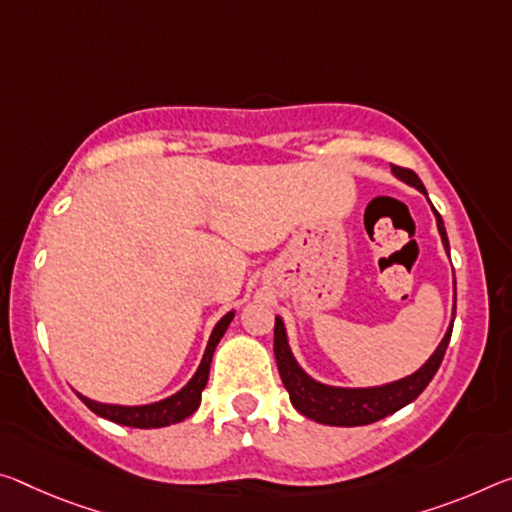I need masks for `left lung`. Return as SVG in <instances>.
I'll list each match as a JSON object with an SVG mask.
<instances>
[{
    "label": "left lung",
    "mask_w": 512,
    "mask_h": 512,
    "mask_svg": "<svg viewBox=\"0 0 512 512\" xmlns=\"http://www.w3.org/2000/svg\"><path fill=\"white\" fill-rule=\"evenodd\" d=\"M392 170L394 175L401 177L403 182H408L421 193H426L424 184H421L415 170L403 168V166H392ZM433 212L437 216V230L442 234L444 248L449 250V239H446L442 216L437 214V209H433ZM453 319H456V305H453ZM451 330L453 326H449V330H446L442 344L437 346V351L431 355V360H428L417 373H412V376L403 380H396V383H389L383 387H369V389L328 387V385L316 383V380L307 376V373L298 367L294 355L289 351L285 323H282L280 316H275L273 353H275V362H278L282 383H285L289 399L300 415L328 426H367V424H373V421L392 415L396 410H401L403 405L412 403L421 392H424L426 385L431 383L444 360L446 346H449V339H451Z\"/></svg>",
    "instance_id": "left-lung-1"
}]
</instances>
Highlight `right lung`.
Returning a JSON list of instances; mask_svg holds the SVG:
<instances>
[{"instance_id": "right-lung-1", "label": "right lung", "mask_w": 512, "mask_h": 512, "mask_svg": "<svg viewBox=\"0 0 512 512\" xmlns=\"http://www.w3.org/2000/svg\"><path fill=\"white\" fill-rule=\"evenodd\" d=\"M232 316H234V312H227L223 319L216 323L212 337H209L205 358H202L196 376L189 380V385L182 387L177 394L168 396V399L159 401V403H150V405H136V408H127V405L97 403V401L86 399V396H81V394H79V399L84 401L86 408H91L95 415H100L109 421H116V424L132 426V428H164L170 424H177V421H182L186 417H191L193 412L198 410L202 389H205V385H207L209 364H212L216 344L221 342V337L225 335L227 326H230Z\"/></svg>"}]
</instances>
